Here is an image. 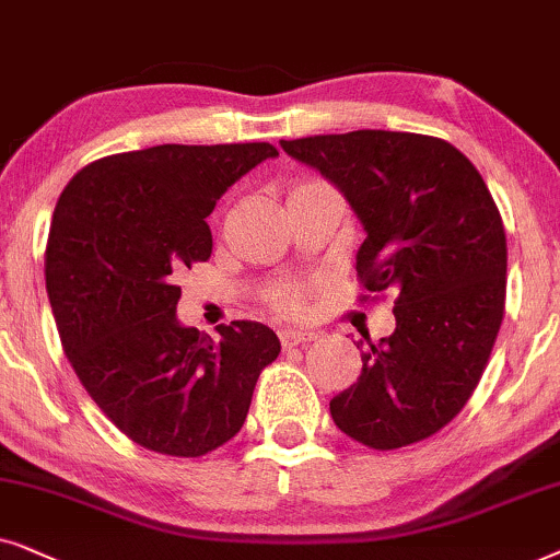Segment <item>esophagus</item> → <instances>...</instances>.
<instances>
[{
  "label": "esophagus",
  "instance_id": "esophagus-1",
  "mask_svg": "<svg viewBox=\"0 0 560 560\" xmlns=\"http://www.w3.org/2000/svg\"><path fill=\"white\" fill-rule=\"evenodd\" d=\"M279 338L284 348H296V346H302V342H310L315 335H312L310 330H281Z\"/></svg>",
  "mask_w": 560,
  "mask_h": 560
}]
</instances>
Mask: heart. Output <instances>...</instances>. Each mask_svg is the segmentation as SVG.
Instances as JSON below:
<instances>
[{"mask_svg": "<svg viewBox=\"0 0 560 560\" xmlns=\"http://www.w3.org/2000/svg\"><path fill=\"white\" fill-rule=\"evenodd\" d=\"M271 302H273V307L279 312H284V315H296V312L302 310V289L300 287L276 289Z\"/></svg>", "mask_w": 560, "mask_h": 560, "instance_id": "heart-1", "label": "heart"}]
</instances>
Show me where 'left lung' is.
I'll list each match as a JSON object with an SVG mask.
<instances>
[{"mask_svg": "<svg viewBox=\"0 0 560 560\" xmlns=\"http://www.w3.org/2000/svg\"><path fill=\"white\" fill-rule=\"evenodd\" d=\"M281 148L361 220L363 287L399 292L394 332L366 340L361 376L330 401L335 424L376 451L435 435L474 394L504 317L506 237L487 184L458 148L415 132L355 130Z\"/></svg>", "mask_w": 560, "mask_h": 560, "instance_id": "obj_1", "label": "left lung"}]
</instances>
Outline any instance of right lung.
<instances>
[{
    "mask_svg": "<svg viewBox=\"0 0 560 560\" xmlns=\"http://www.w3.org/2000/svg\"><path fill=\"white\" fill-rule=\"evenodd\" d=\"M276 155L268 143L115 153L58 199L46 289L63 350L96 407L148 451L197 458L235 438L281 353L260 323L220 325L212 340L176 317V273L210 258L218 199Z\"/></svg>",
    "mask_w": 560,
    "mask_h": 560,
    "instance_id": "add662e5",
    "label": "right lung"
}]
</instances>
